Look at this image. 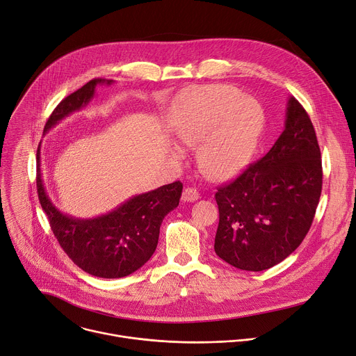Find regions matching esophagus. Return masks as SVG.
<instances>
[{
	"label": "esophagus",
	"instance_id": "1",
	"mask_svg": "<svg viewBox=\"0 0 356 356\" xmlns=\"http://www.w3.org/2000/svg\"><path fill=\"white\" fill-rule=\"evenodd\" d=\"M200 200V193L195 188H185L182 192V201L184 202H195Z\"/></svg>",
	"mask_w": 356,
	"mask_h": 356
}]
</instances>
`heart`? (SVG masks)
Returning <instances> with one entry per match:
<instances>
[{"instance_id": "b5f03b06", "label": "heart", "mask_w": 356, "mask_h": 356, "mask_svg": "<svg viewBox=\"0 0 356 356\" xmlns=\"http://www.w3.org/2000/svg\"><path fill=\"white\" fill-rule=\"evenodd\" d=\"M263 127L261 106L227 85L196 89L175 108L170 123L179 144H200L196 165L212 179L232 178L250 163Z\"/></svg>"}]
</instances>
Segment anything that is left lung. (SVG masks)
Instances as JSON below:
<instances>
[{
	"label": "left lung",
	"mask_w": 356,
	"mask_h": 356,
	"mask_svg": "<svg viewBox=\"0 0 356 356\" xmlns=\"http://www.w3.org/2000/svg\"><path fill=\"white\" fill-rule=\"evenodd\" d=\"M323 189L321 151L304 107L289 99L284 130L270 151L215 193V252L248 271L283 261L304 241Z\"/></svg>",
	"instance_id": "obj_1"
}]
</instances>
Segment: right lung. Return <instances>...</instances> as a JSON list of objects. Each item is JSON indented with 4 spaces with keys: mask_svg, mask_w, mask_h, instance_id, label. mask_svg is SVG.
Here are the masks:
<instances>
[{
    "mask_svg": "<svg viewBox=\"0 0 356 356\" xmlns=\"http://www.w3.org/2000/svg\"><path fill=\"white\" fill-rule=\"evenodd\" d=\"M100 83L111 85L113 81L93 79L65 97L49 115L44 133L66 115L85 107ZM36 189L55 238L72 261L96 277L120 279L143 267L154 254L163 219L179 204L182 184L177 181L136 195L114 211L93 219L73 218L62 213L49 200L41 172L39 144Z\"/></svg>",
    "mask_w": 356,
    "mask_h": 356,
    "instance_id": "add662e5",
    "label": "right lung"
}]
</instances>
